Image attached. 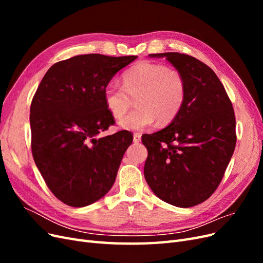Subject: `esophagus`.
<instances>
[{
	"instance_id": "esophagus-1",
	"label": "esophagus",
	"mask_w": 263,
	"mask_h": 263,
	"mask_svg": "<svg viewBox=\"0 0 263 263\" xmlns=\"http://www.w3.org/2000/svg\"><path fill=\"white\" fill-rule=\"evenodd\" d=\"M141 139V135L139 133H135L134 134V142H136V144H138V142L140 141Z\"/></svg>"
}]
</instances>
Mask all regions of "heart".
Returning a JSON list of instances; mask_svg holds the SVG:
<instances>
[{"label": "heart", "instance_id": "obj_1", "mask_svg": "<svg viewBox=\"0 0 263 263\" xmlns=\"http://www.w3.org/2000/svg\"><path fill=\"white\" fill-rule=\"evenodd\" d=\"M124 85L108 83L103 91L108 112L121 118L136 98L137 108L124 116L119 126L127 130H142L159 123L171 122L185 100V82L180 72L164 65L142 62L133 67L124 77Z\"/></svg>", "mask_w": 263, "mask_h": 263}]
</instances>
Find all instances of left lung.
Here are the masks:
<instances>
[{"mask_svg":"<svg viewBox=\"0 0 263 263\" xmlns=\"http://www.w3.org/2000/svg\"><path fill=\"white\" fill-rule=\"evenodd\" d=\"M165 58L185 82V100L165 128L145 135V179L162 201L178 208L201 204L215 192L236 146L234 108L214 71L179 52L151 53Z\"/></svg>","mask_w":263,"mask_h":263,"instance_id":"1","label":"left lung"}]
</instances>
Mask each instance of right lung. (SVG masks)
I'll return each mask as SVG.
<instances>
[{
	"label": "right lung",
	"mask_w": 263,
	"mask_h": 263,
	"mask_svg": "<svg viewBox=\"0 0 263 263\" xmlns=\"http://www.w3.org/2000/svg\"><path fill=\"white\" fill-rule=\"evenodd\" d=\"M137 55H76L49 68L30 105L31 153L53 195L69 206L99 201L113 186L133 135L97 138L113 125L103 91Z\"/></svg>",
	"instance_id": "obj_1"
}]
</instances>
